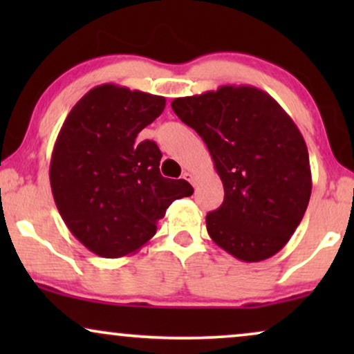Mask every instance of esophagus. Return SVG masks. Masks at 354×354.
<instances>
[{
  "label": "esophagus",
  "instance_id": "1",
  "mask_svg": "<svg viewBox=\"0 0 354 354\" xmlns=\"http://www.w3.org/2000/svg\"><path fill=\"white\" fill-rule=\"evenodd\" d=\"M183 178H185V180L190 182L192 185H195V177H193L190 172H183Z\"/></svg>",
  "mask_w": 354,
  "mask_h": 354
}]
</instances>
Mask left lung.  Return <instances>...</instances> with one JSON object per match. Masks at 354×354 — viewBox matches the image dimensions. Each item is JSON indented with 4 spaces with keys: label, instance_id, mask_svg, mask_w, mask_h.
Here are the masks:
<instances>
[{
    "label": "left lung",
    "instance_id": "left-lung-1",
    "mask_svg": "<svg viewBox=\"0 0 354 354\" xmlns=\"http://www.w3.org/2000/svg\"><path fill=\"white\" fill-rule=\"evenodd\" d=\"M171 106L206 143L224 185V203L206 216L212 241L245 263L279 253L313 188L306 143L292 118L250 85H222Z\"/></svg>",
    "mask_w": 354,
    "mask_h": 354
}]
</instances>
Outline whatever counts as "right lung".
<instances>
[{
	"mask_svg": "<svg viewBox=\"0 0 354 354\" xmlns=\"http://www.w3.org/2000/svg\"><path fill=\"white\" fill-rule=\"evenodd\" d=\"M164 108V96L104 84L82 96L62 124L51 192L67 229L95 254L135 253L156 234L171 203L193 193L183 178L161 176L156 143L137 142Z\"/></svg>",
	"mask_w": 354,
	"mask_h": 354,
	"instance_id": "right-lung-1",
	"label": "right lung"
}]
</instances>
